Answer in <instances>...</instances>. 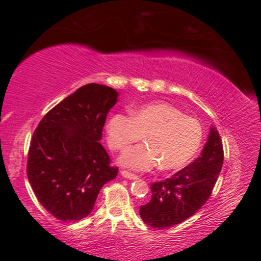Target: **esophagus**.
<instances>
[{
    "label": "esophagus",
    "mask_w": 261,
    "mask_h": 261,
    "mask_svg": "<svg viewBox=\"0 0 261 261\" xmlns=\"http://www.w3.org/2000/svg\"><path fill=\"white\" fill-rule=\"evenodd\" d=\"M120 174L124 176V178H126V179H130V180H136V179H139L137 178V175H135V174H131V173H128V172H126V170H121L120 172Z\"/></svg>",
    "instance_id": "1"
}]
</instances>
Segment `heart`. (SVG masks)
I'll use <instances>...</instances> for the list:
<instances>
[{"mask_svg":"<svg viewBox=\"0 0 261 261\" xmlns=\"http://www.w3.org/2000/svg\"><path fill=\"white\" fill-rule=\"evenodd\" d=\"M131 115L113 114L106 126L110 147L116 151H125L145 135V145L127 149L119 158L124 168L147 172L161 164L163 170H176L187 166L199 151L201 125L172 104L152 101L134 108Z\"/></svg>","mask_w":261,"mask_h":261,"instance_id":"b5f03b06","label":"heart"}]
</instances>
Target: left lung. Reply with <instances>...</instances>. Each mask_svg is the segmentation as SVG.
Masks as SVG:
<instances>
[{
    "mask_svg": "<svg viewBox=\"0 0 261 261\" xmlns=\"http://www.w3.org/2000/svg\"><path fill=\"white\" fill-rule=\"evenodd\" d=\"M222 166V141L211 125L200 157L164 181L151 185V200L140 207L143 222L161 229L193 216L207 201Z\"/></svg>",
    "mask_w": 261,
    "mask_h": 261,
    "instance_id": "1",
    "label": "left lung"
}]
</instances>
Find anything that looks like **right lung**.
<instances>
[{"label":"right lung","mask_w":261,"mask_h":261,"mask_svg":"<svg viewBox=\"0 0 261 261\" xmlns=\"http://www.w3.org/2000/svg\"><path fill=\"white\" fill-rule=\"evenodd\" d=\"M118 97L114 88L89 83L54 107L34 131L27 175L39 202L58 220L88 216L103 185L118 175L100 143Z\"/></svg>","instance_id":"obj_1"}]
</instances>
